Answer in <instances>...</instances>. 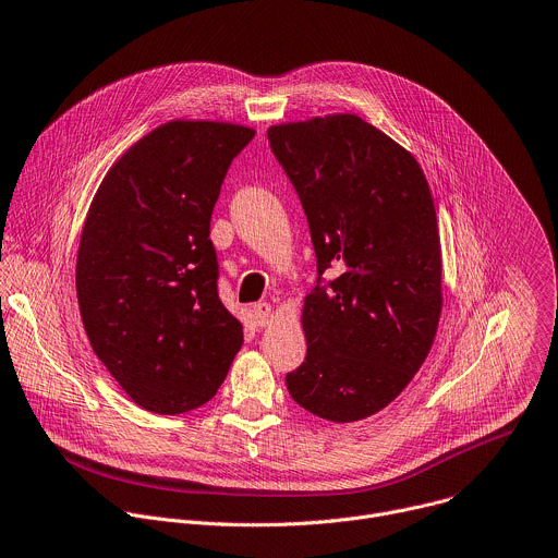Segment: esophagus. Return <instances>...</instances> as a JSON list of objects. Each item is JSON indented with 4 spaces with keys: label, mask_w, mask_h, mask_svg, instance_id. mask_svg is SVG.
Instances as JSON below:
<instances>
[{
    "label": "esophagus",
    "mask_w": 558,
    "mask_h": 558,
    "mask_svg": "<svg viewBox=\"0 0 558 558\" xmlns=\"http://www.w3.org/2000/svg\"><path fill=\"white\" fill-rule=\"evenodd\" d=\"M274 311H271V304L269 302H258L254 304V319L258 326H267L269 319H271Z\"/></svg>",
    "instance_id": "esophagus-1"
}]
</instances>
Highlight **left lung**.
Masks as SVG:
<instances>
[{
    "label": "left lung",
    "mask_w": 558,
    "mask_h": 558,
    "mask_svg": "<svg viewBox=\"0 0 558 558\" xmlns=\"http://www.w3.org/2000/svg\"><path fill=\"white\" fill-rule=\"evenodd\" d=\"M304 208L317 284L306 359L287 375L306 412L354 423L388 408L427 359L442 311L429 183L410 150L354 113L267 129ZM333 278L320 282V274Z\"/></svg>",
    "instance_id": "left-lung-1"
}]
</instances>
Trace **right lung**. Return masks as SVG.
<instances>
[{
	"label": "right lung",
	"instance_id": "add662e5",
	"mask_svg": "<svg viewBox=\"0 0 558 558\" xmlns=\"http://www.w3.org/2000/svg\"><path fill=\"white\" fill-rule=\"evenodd\" d=\"M254 135L230 122H166L109 168L89 206L76 258L83 326L148 412L208 403L243 345V324L219 300L210 219Z\"/></svg>",
	"mask_w": 558,
	"mask_h": 558
}]
</instances>
